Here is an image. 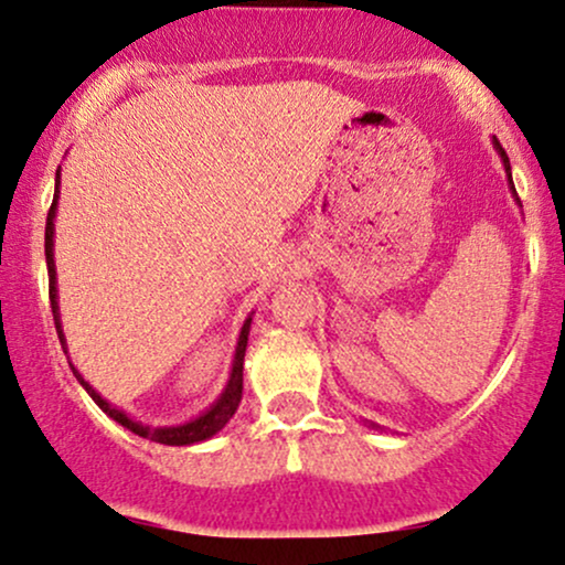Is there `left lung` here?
I'll use <instances>...</instances> for the list:
<instances>
[{"mask_svg": "<svg viewBox=\"0 0 565 565\" xmlns=\"http://www.w3.org/2000/svg\"><path fill=\"white\" fill-rule=\"evenodd\" d=\"M494 147H498V152H500V158H502V162H505V171H508V175H511V160H508V154H505V149H502L500 147V141L498 139H494ZM513 183V181H511ZM513 192H515V189H513Z\"/></svg>", "mask_w": 565, "mask_h": 565, "instance_id": "obj_1", "label": "left lung"}]
</instances>
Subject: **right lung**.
I'll return each instance as SVG.
<instances>
[{"label":"right lung","instance_id":"add662e5","mask_svg":"<svg viewBox=\"0 0 565 565\" xmlns=\"http://www.w3.org/2000/svg\"><path fill=\"white\" fill-rule=\"evenodd\" d=\"M57 186H60V171H57ZM54 207H57V189H54V200H52V207L50 213H46V231H44V255H46V274H50V305H52V316H54V329H57V337L60 342L65 344L63 339V329H60V312H57V287H54V253H52V234H54ZM247 334H249V318L247 323H244L242 334H239V344H236V358H234V369H231V379L226 384V392L221 394V399L210 407L207 413H202L200 418L189 420V424L183 426H162V429H147V426L136 424L126 416V413L115 411L110 403H105V399L99 397L97 392L88 386L84 379H81V373L73 369L76 373V379L81 382V386L92 394V399L97 403L102 411L107 413L113 420H118L120 426H126V429H131L134 434H139V437H147L152 441H158V445H194V441H202V439H210L213 434H217L223 429V426L228 424V418L234 416L236 407L242 403V371H244V350H247Z\"/></svg>","mask_w":565,"mask_h":565}]
</instances>
